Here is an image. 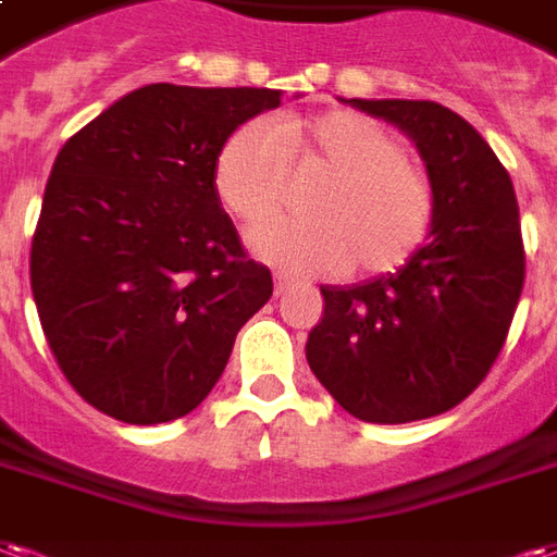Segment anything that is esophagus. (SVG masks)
Returning a JSON list of instances; mask_svg holds the SVG:
<instances>
[{
  "label": "esophagus",
  "mask_w": 557,
  "mask_h": 557,
  "mask_svg": "<svg viewBox=\"0 0 557 557\" xmlns=\"http://www.w3.org/2000/svg\"><path fill=\"white\" fill-rule=\"evenodd\" d=\"M292 286H295V280H289L286 274H277V277H274V295H277V298L280 295H286Z\"/></svg>",
  "instance_id": "obj_1"
}]
</instances>
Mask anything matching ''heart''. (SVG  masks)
<instances>
[{
	"instance_id": "1",
	"label": "heart",
	"mask_w": 557,
	"mask_h": 557,
	"mask_svg": "<svg viewBox=\"0 0 557 557\" xmlns=\"http://www.w3.org/2000/svg\"><path fill=\"white\" fill-rule=\"evenodd\" d=\"M289 168H324L307 197V218H280L250 230V250L300 277L395 274L425 247L436 188L425 164L407 156L389 126L351 109L286 114L245 123L215 156L218 197L257 224L286 203Z\"/></svg>"
}]
</instances>
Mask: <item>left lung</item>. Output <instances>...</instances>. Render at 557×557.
I'll return each instance as SVG.
<instances>
[{
	"instance_id": "1",
	"label": "left lung",
	"mask_w": 557,
	"mask_h": 557,
	"mask_svg": "<svg viewBox=\"0 0 557 557\" xmlns=\"http://www.w3.org/2000/svg\"><path fill=\"white\" fill-rule=\"evenodd\" d=\"M395 123L436 188L431 242L395 274L321 286L307 360L342 410L401 425L446 413L487 377L525 283L513 185L490 144L431 100H348Z\"/></svg>"
}]
</instances>
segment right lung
<instances>
[{"instance_id":"obj_1","label":"right lung","mask_w":557,"mask_h":557,"mask_svg":"<svg viewBox=\"0 0 557 557\" xmlns=\"http://www.w3.org/2000/svg\"><path fill=\"white\" fill-rule=\"evenodd\" d=\"M280 97L144 85L61 147L32 238V295L59 369L100 413L129 425L191 413L271 298V271L221 209L215 156Z\"/></svg>"}]
</instances>
